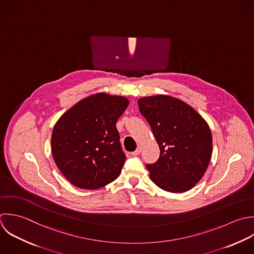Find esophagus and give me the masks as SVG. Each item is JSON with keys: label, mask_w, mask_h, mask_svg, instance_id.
I'll return each instance as SVG.
<instances>
[{"label": "esophagus", "mask_w": 254, "mask_h": 254, "mask_svg": "<svg viewBox=\"0 0 254 254\" xmlns=\"http://www.w3.org/2000/svg\"><path fill=\"white\" fill-rule=\"evenodd\" d=\"M140 152H141V147L138 146V147L135 149V151L131 152V155H132V156H137V155L140 154Z\"/></svg>", "instance_id": "obj_1"}]
</instances>
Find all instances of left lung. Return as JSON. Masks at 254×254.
I'll list each match as a JSON object with an SVG mask.
<instances>
[{"label":"left lung","mask_w":254,"mask_h":254,"mask_svg":"<svg viewBox=\"0 0 254 254\" xmlns=\"http://www.w3.org/2000/svg\"><path fill=\"white\" fill-rule=\"evenodd\" d=\"M137 104L160 148L158 160L146 165L150 179L171 193L192 189L204 176L212 157L209 125L191 106L171 96L144 97Z\"/></svg>","instance_id":"obj_1"}]
</instances>
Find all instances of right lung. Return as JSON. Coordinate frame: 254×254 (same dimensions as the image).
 I'll return each instance as SVG.
<instances>
[{
	"mask_svg": "<svg viewBox=\"0 0 254 254\" xmlns=\"http://www.w3.org/2000/svg\"><path fill=\"white\" fill-rule=\"evenodd\" d=\"M128 103L122 96L98 93L78 102L57 121L51 151L71 184L95 190L119 177L126 154L116 124Z\"/></svg>",
	"mask_w": 254,
	"mask_h": 254,
	"instance_id": "1",
	"label": "right lung"
}]
</instances>
